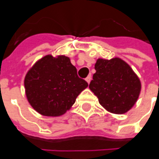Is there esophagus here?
<instances>
[{
    "label": "esophagus",
    "mask_w": 159,
    "mask_h": 159,
    "mask_svg": "<svg viewBox=\"0 0 159 159\" xmlns=\"http://www.w3.org/2000/svg\"><path fill=\"white\" fill-rule=\"evenodd\" d=\"M91 80H92V77H91V75H89V76L86 78V81L89 83V84L90 83V81H91Z\"/></svg>",
    "instance_id": "34e87169"
}]
</instances>
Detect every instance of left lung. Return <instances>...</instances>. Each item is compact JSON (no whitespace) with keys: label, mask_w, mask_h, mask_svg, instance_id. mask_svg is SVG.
<instances>
[{"label":"left lung","mask_w":159,"mask_h":159,"mask_svg":"<svg viewBox=\"0 0 159 159\" xmlns=\"http://www.w3.org/2000/svg\"><path fill=\"white\" fill-rule=\"evenodd\" d=\"M95 69L96 72L89 89L97 96L100 104L110 112L128 111L141 92V81L131 67L120 58H99Z\"/></svg>","instance_id":"left-lung-1"}]
</instances>
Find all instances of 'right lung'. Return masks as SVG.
I'll return each mask as SVG.
<instances>
[{"mask_svg": "<svg viewBox=\"0 0 159 159\" xmlns=\"http://www.w3.org/2000/svg\"><path fill=\"white\" fill-rule=\"evenodd\" d=\"M89 84L79 78L77 69L65 56L51 55L36 62L25 78V94L36 111L49 117L66 112Z\"/></svg>", "mask_w": 159, "mask_h": 159, "instance_id": "1", "label": "right lung"}]
</instances>
